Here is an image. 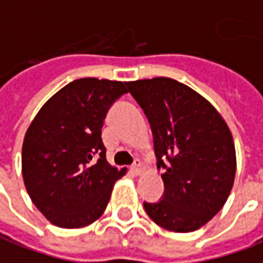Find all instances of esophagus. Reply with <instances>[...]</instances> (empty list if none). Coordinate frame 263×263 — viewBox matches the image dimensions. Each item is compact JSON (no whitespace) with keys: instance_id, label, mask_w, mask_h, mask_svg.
<instances>
[{"instance_id":"1","label":"esophagus","mask_w":263,"mask_h":263,"mask_svg":"<svg viewBox=\"0 0 263 263\" xmlns=\"http://www.w3.org/2000/svg\"><path fill=\"white\" fill-rule=\"evenodd\" d=\"M129 170H131V172L134 174V175H139V174L142 172V163L139 162V161H135Z\"/></svg>"}]
</instances>
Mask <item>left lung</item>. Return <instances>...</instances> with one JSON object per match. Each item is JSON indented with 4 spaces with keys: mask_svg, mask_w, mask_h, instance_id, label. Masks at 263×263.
<instances>
[{
    "mask_svg": "<svg viewBox=\"0 0 263 263\" xmlns=\"http://www.w3.org/2000/svg\"><path fill=\"white\" fill-rule=\"evenodd\" d=\"M148 118L162 199L144 202L157 225L174 232L203 227L225 205L234 185L236 157L232 134L202 95L165 77L126 82Z\"/></svg>",
    "mask_w": 263,
    "mask_h": 263,
    "instance_id": "left-lung-1",
    "label": "left lung"
}]
</instances>
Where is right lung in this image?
Instances as JSON below:
<instances>
[{
	"label": "right lung",
	"mask_w": 263,
	"mask_h": 263,
	"mask_svg": "<svg viewBox=\"0 0 263 263\" xmlns=\"http://www.w3.org/2000/svg\"><path fill=\"white\" fill-rule=\"evenodd\" d=\"M126 82L81 78L49 98L23 144L29 198L51 223L82 228L104 214L115 181L126 170L106 161L101 138L106 112L128 92Z\"/></svg>",
	"instance_id": "right-lung-1"
}]
</instances>
